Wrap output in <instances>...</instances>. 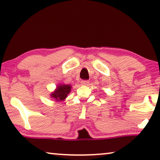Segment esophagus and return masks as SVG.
Masks as SVG:
<instances>
[{
  "label": "esophagus",
  "mask_w": 160,
  "mask_h": 160,
  "mask_svg": "<svg viewBox=\"0 0 160 160\" xmlns=\"http://www.w3.org/2000/svg\"><path fill=\"white\" fill-rule=\"evenodd\" d=\"M89 83H90V82H89L88 80L81 81V85H88Z\"/></svg>",
  "instance_id": "1"
}]
</instances>
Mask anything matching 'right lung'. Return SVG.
Listing matches in <instances>:
<instances>
[{
	"instance_id": "obj_1",
	"label": "right lung",
	"mask_w": 160,
	"mask_h": 160,
	"mask_svg": "<svg viewBox=\"0 0 160 160\" xmlns=\"http://www.w3.org/2000/svg\"><path fill=\"white\" fill-rule=\"evenodd\" d=\"M71 85H66V84H58L56 90L50 94L51 98H53L56 102H62L66 99L70 91H71Z\"/></svg>"
}]
</instances>
